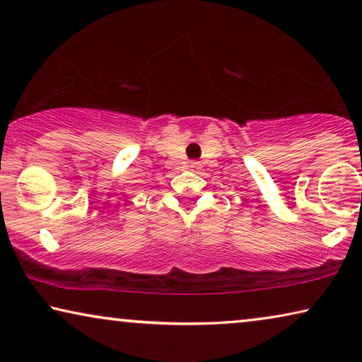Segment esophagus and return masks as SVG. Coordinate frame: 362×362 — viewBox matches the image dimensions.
I'll return each mask as SVG.
<instances>
[{
  "label": "esophagus",
  "mask_w": 362,
  "mask_h": 362,
  "mask_svg": "<svg viewBox=\"0 0 362 362\" xmlns=\"http://www.w3.org/2000/svg\"><path fill=\"white\" fill-rule=\"evenodd\" d=\"M189 168H192V170H194V168H197V163H194V161H191V163H189Z\"/></svg>",
  "instance_id": "1"
}]
</instances>
